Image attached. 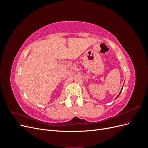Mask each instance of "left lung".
<instances>
[{"label": "left lung", "mask_w": 148, "mask_h": 148, "mask_svg": "<svg viewBox=\"0 0 148 148\" xmlns=\"http://www.w3.org/2000/svg\"><path fill=\"white\" fill-rule=\"evenodd\" d=\"M122 89H123V88H122ZM122 90H121V91H120V93H119V95H118V96H117V97H116V98H117V97H119V95H120V93H121V92H122Z\"/></svg>", "instance_id": "1"}]
</instances>
